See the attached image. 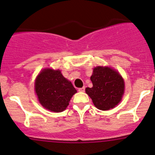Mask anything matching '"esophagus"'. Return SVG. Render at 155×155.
Listing matches in <instances>:
<instances>
[{
	"mask_svg": "<svg viewBox=\"0 0 155 155\" xmlns=\"http://www.w3.org/2000/svg\"><path fill=\"white\" fill-rule=\"evenodd\" d=\"M79 90V92H84L85 91V87H81V88H79V90Z\"/></svg>",
	"mask_w": 155,
	"mask_h": 155,
	"instance_id": "obj_1",
	"label": "esophagus"
}]
</instances>
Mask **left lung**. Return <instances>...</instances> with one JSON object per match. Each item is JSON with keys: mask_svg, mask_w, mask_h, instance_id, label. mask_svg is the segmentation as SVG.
Returning a JSON list of instances; mask_svg holds the SVG:
<instances>
[{"mask_svg": "<svg viewBox=\"0 0 155 155\" xmlns=\"http://www.w3.org/2000/svg\"><path fill=\"white\" fill-rule=\"evenodd\" d=\"M92 87H87L86 93L97 108L106 111L113 108L122 100L124 80L118 72L108 67H96L90 77Z\"/></svg>", "mask_w": 155, "mask_h": 155, "instance_id": "8db88e82", "label": "left lung"}]
</instances>
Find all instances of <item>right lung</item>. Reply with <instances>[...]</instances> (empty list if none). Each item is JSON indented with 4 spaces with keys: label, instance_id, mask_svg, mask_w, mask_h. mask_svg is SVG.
Wrapping results in <instances>:
<instances>
[{
    "label": "right lung",
    "instance_id": "add662e5",
    "mask_svg": "<svg viewBox=\"0 0 155 155\" xmlns=\"http://www.w3.org/2000/svg\"><path fill=\"white\" fill-rule=\"evenodd\" d=\"M35 90L40 104L54 112L63 111L76 92L71 82L62 75L59 70L44 69L38 76Z\"/></svg>",
    "mask_w": 155,
    "mask_h": 155
}]
</instances>
